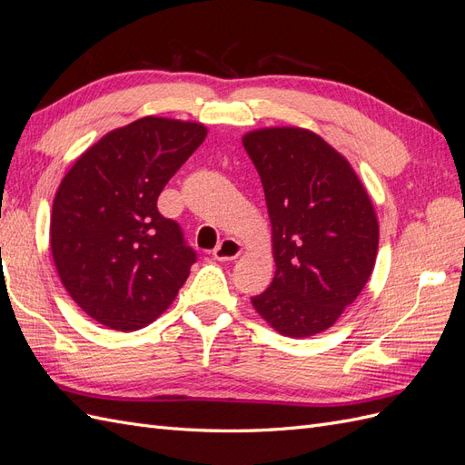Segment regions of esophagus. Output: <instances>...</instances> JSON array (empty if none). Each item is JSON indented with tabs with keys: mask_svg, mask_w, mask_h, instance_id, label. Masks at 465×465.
Masks as SVG:
<instances>
[{
	"mask_svg": "<svg viewBox=\"0 0 465 465\" xmlns=\"http://www.w3.org/2000/svg\"><path fill=\"white\" fill-rule=\"evenodd\" d=\"M241 252H242L241 242H236L234 238H223L213 250V258L219 262H232L241 256Z\"/></svg>",
	"mask_w": 465,
	"mask_h": 465,
	"instance_id": "1",
	"label": "esophagus"
}]
</instances>
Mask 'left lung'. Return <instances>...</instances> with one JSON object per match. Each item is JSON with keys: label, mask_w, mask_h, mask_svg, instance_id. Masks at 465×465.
Returning a JSON list of instances; mask_svg holds the SVG:
<instances>
[{"label": "left lung", "mask_w": 465, "mask_h": 465, "mask_svg": "<svg viewBox=\"0 0 465 465\" xmlns=\"http://www.w3.org/2000/svg\"><path fill=\"white\" fill-rule=\"evenodd\" d=\"M242 145L262 178L277 267L252 304L279 333H320L374 270L378 221L369 193L314 132L265 128L246 134Z\"/></svg>", "instance_id": "left-lung-1"}]
</instances>
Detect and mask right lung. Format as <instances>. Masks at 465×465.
<instances>
[{"label": "right lung", "mask_w": 465, "mask_h": 465, "mask_svg": "<svg viewBox=\"0 0 465 465\" xmlns=\"http://www.w3.org/2000/svg\"><path fill=\"white\" fill-rule=\"evenodd\" d=\"M205 135L195 122L139 118L106 134L64 176L52 258L69 297L103 326L145 328L186 283L198 254L157 200Z\"/></svg>", "instance_id": "1"}]
</instances>
